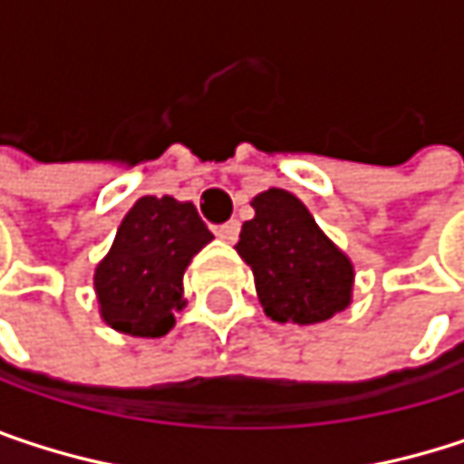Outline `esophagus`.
Instances as JSON below:
<instances>
[{"instance_id": "esophagus-1", "label": "esophagus", "mask_w": 464, "mask_h": 464, "mask_svg": "<svg viewBox=\"0 0 464 464\" xmlns=\"http://www.w3.org/2000/svg\"><path fill=\"white\" fill-rule=\"evenodd\" d=\"M238 231H241V226H238V220H231V223H226V226H220L218 228V238H223L226 244H233L236 238H238Z\"/></svg>"}]
</instances>
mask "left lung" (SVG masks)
<instances>
[{
    "mask_svg": "<svg viewBox=\"0 0 464 464\" xmlns=\"http://www.w3.org/2000/svg\"><path fill=\"white\" fill-rule=\"evenodd\" d=\"M252 209L236 252L252 268L263 312L274 323L317 324L349 309L354 266L306 204L290 190L268 188L252 198Z\"/></svg>",
    "mask_w": 464,
    "mask_h": 464,
    "instance_id": "obj_1",
    "label": "left lung"
}]
</instances>
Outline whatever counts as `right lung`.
<instances>
[{
    "label": "right lung",
    "mask_w": 464,
    "mask_h": 464,
    "mask_svg": "<svg viewBox=\"0 0 464 464\" xmlns=\"http://www.w3.org/2000/svg\"><path fill=\"white\" fill-rule=\"evenodd\" d=\"M212 238L190 201L141 196L93 271L102 320L134 338L166 335L185 309L182 276Z\"/></svg>",
    "instance_id": "add662e5"
}]
</instances>
